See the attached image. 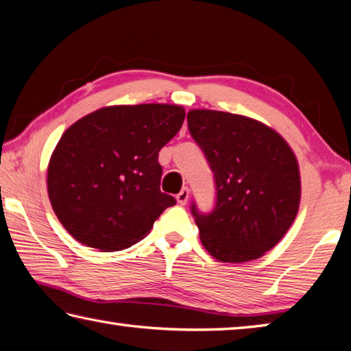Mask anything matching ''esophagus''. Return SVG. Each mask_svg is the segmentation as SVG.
<instances>
[{
  "label": "esophagus",
  "mask_w": 351,
  "mask_h": 351,
  "mask_svg": "<svg viewBox=\"0 0 351 351\" xmlns=\"http://www.w3.org/2000/svg\"><path fill=\"white\" fill-rule=\"evenodd\" d=\"M189 197H190V190L187 187H184L180 191V193L176 195V201L180 202L181 205H185V204H187V201H189Z\"/></svg>",
  "instance_id": "esophagus-1"
}]
</instances>
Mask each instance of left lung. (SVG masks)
<instances>
[{"label":"left lung","mask_w":351,"mask_h":351,"mask_svg":"<svg viewBox=\"0 0 351 351\" xmlns=\"http://www.w3.org/2000/svg\"><path fill=\"white\" fill-rule=\"evenodd\" d=\"M187 123L215 176L213 210L202 213L191 202L202 245L221 262L262 257L298 213L297 158L276 130L248 117L193 109Z\"/></svg>","instance_id":"left-lung-1"}]
</instances>
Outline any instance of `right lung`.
I'll return each instance as SVG.
<instances>
[{"label":"right lung","mask_w":351,"mask_h":351,"mask_svg":"<svg viewBox=\"0 0 351 351\" xmlns=\"http://www.w3.org/2000/svg\"><path fill=\"white\" fill-rule=\"evenodd\" d=\"M182 106H108L60 136L47 173L60 223L89 248L126 250L152 230L175 197L160 189L158 154L180 132Z\"/></svg>","instance_id":"obj_1"}]
</instances>
